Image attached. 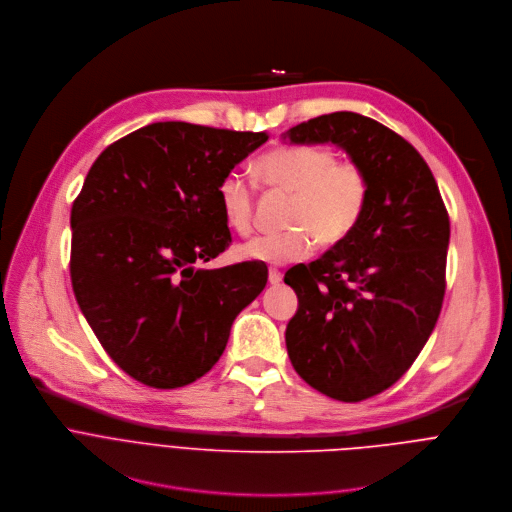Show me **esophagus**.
Masks as SVG:
<instances>
[{
  "label": "esophagus",
  "mask_w": 512,
  "mask_h": 512,
  "mask_svg": "<svg viewBox=\"0 0 512 512\" xmlns=\"http://www.w3.org/2000/svg\"><path fill=\"white\" fill-rule=\"evenodd\" d=\"M281 279H283V273L277 271L275 267H271V269H269V283H271V285H279Z\"/></svg>",
  "instance_id": "34e87169"
}]
</instances>
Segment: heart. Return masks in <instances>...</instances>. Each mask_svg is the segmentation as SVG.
Listing matches in <instances>:
<instances>
[{"label": "heart", "instance_id": "heart-1", "mask_svg": "<svg viewBox=\"0 0 512 512\" xmlns=\"http://www.w3.org/2000/svg\"><path fill=\"white\" fill-rule=\"evenodd\" d=\"M257 178L289 192L283 223L287 229L253 237L237 247V257L265 265L306 259L316 243L334 247L348 239L371 198V178L354 160H336L318 145H281L257 160ZM227 225L239 235L253 229L255 188L239 172H227L216 186Z\"/></svg>", "mask_w": 512, "mask_h": 512}]
</instances>
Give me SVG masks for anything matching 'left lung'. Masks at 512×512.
Here are the masks:
<instances>
[{"mask_svg": "<svg viewBox=\"0 0 512 512\" xmlns=\"http://www.w3.org/2000/svg\"><path fill=\"white\" fill-rule=\"evenodd\" d=\"M291 143H336L371 178L354 233L283 281L298 294L285 344L296 373L344 403L375 397L413 364L442 312L450 216L409 141L350 111L291 127Z\"/></svg>", "mask_w": 512, "mask_h": 512, "instance_id": "left-lung-1", "label": "left lung"}]
</instances>
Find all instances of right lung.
<instances>
[{
  "mask_svg": "<svg viewBox=\"0 0 512 512\" xmlns=\"http://www.w3.org/2000/svg\"><path fill=\"white\" fill-rule=\"evenodd\" d=\"M267 139L164 121L117 139L91 166L70 210L72 291L131 379L154 389L194 383L263 291L267 267L257 261L194 263L231 245L216 186Z\"/></svg>",
  "mask_w": 512,
  "mask_h": 512,
  "instance_id": "right-lung-1",
  "label": "right lung"
}]
</instances>
